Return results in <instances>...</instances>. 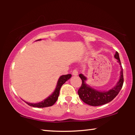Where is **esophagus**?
<instances>
[{"instance_id":"esophagus-1","label":"esophagus","mask_w":135,"mask_h":135,"mask_svg":"<svg viewBox=\"0 0 135 135\" xmlns=\"http://www.w3.org/2000/svg\"><path fill=\"white\" fill-rule=\"evenodd\" d=\"M73 75L74 76H77L78 75V71L77 69H74L73 71Z\"/></svg>"}]
</instances>
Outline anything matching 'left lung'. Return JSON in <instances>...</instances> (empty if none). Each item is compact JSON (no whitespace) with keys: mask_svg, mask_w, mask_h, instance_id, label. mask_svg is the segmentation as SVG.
Wrapping results in <instances>:
<instances>
[{"mask_svg":"<svg viewBox=\"0 0 135 135\" xmlns=\"http://www.w3.org/2000/svg\"><path fill=\"white\" fill-rule=\"evenodd\" d=\"M114 58L117 59V62L120 66V78L117 84L108 91H99L94 89L91 86L86 84V81L87 80V78L82 74H79V77L82 80V86L78 90V95L80 98L85 103L92 106H101L110 102L119 94V91L122 88L123 84V69L120 60L119 53L117 51L115 52Z\"/></svg>","mask_w":135,"mask_h":135,"instance_id":"8db88e82","label":"left lung"}]
</instances>
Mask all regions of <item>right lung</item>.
Returning a JSON list of instances; mask_svg holds the SVG:
<instances>
[{"label": "right lung", "mask_w": 135, "mask_h": 135, "mask_svg": "<svg viewBox=\"0 0 135 135\" xmlns=\"http://www.w3.org/2000/svg\"><path fill=\"white\" fill-rule=\"evenodd\" d=\"M37 40H41V39H38ZM72 76L71 74H67V75H62L60 77L58 82H57L56 86L55 88L54 91L47 98L44 99L41 102L37 103H31L28 102H25L27 103L29 106L32 107H36V108H45V107H49L53 106V104L56 103L57 99L58 98L59 94H60V90L61 87L65 83L66 81L69 80Z\"/></svg>", "instance_id": "1"}]
</instances>
